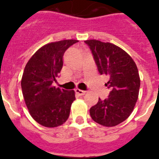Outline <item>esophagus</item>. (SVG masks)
I'll return each instance as SVG.
<instances>
[{"label":"esophagus","instance_id":"34e87169","mask_svg":"<svg viewBox=\"0 0 159 159\" xmlns=\"http://www.w3.org/2000/svg\"><path fill=\"white\" fill-rule=\"evenodd\" d=\"M85 92H86L85 90H82V89H75V93L80 95H84V94H85Z\"/></svg>","mask_w":159,"mask_h":159}]
</instances>
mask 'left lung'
Listing matches in <instances>:
<instances>
[{
    "mask_svg": "<svg viewBox=\"0 0 159 159\" xmlns=\"http://www.w3.org/2000/svg\"><path fill=\"white\" fill-rule=\"evenodd\" d=\"M84 43L92 52L99 73L109 77L106 86L111 89L107 99L99 98L97 104L89 109L90 116L102 126H116L131 115L138 101V67L127 52L114 44L94 39Z\"/></svg>",
    "mask_w": 159,
    "mask_h": 159,
    "instance_id": "left-lung-1",
    "label": "left lung"
}]
</instances>
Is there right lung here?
Segmentation results:
<instances>
[{
    "label": "right lung",
    "mask_w": 159,
    "mask_h": 159,
    "mask_svg": "<svg viewBox=\"0 0 159 159\" xmlns=\"http://www.w3.org/2000/svg\"><path fill=\"white\" fill-rule=\"evenodd\" d=\"M77 40L46 44L30 58L21 78V90L30 114L40 125L55 127L70 116L75 91L52 86L63 67V57Z\"/></svg>",
    "instance_id": "add662e5"
}]
</instances>
